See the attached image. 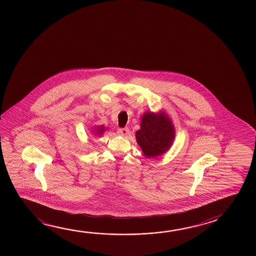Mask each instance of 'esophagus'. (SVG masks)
<instances>
[{"label":"esophagus","mask_w":256,"mask_h":256,"mask_svg":"<svg viewBox=\"0 0 256 256\" xmlns=\"http://www.w3.org/2000/svg\"><path fill=\"white\" fill-rule=\"evenodd\" d=\"M118 134L123 136H126L130 134V130L128 128H118Z\"/></svg>","instance_id":"1"}]
</instances>
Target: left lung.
Returning a JSON list of instances; mask_svg holds the SVG:
<instances>
[{
    "mask_svg": "<svg viewBox=\"0 0 256 256\" xmlns=\"http://www.w3.org/2000/svg\"><path fill=\"white\" fill-rule=\"evenodd\" d=\"M136 138L144 155L146 158H154L164 154L170 148L175 138V128L172 120L164 112H148L142 115Z\"/></svg>",
    "mask_w": 256,
    "mask_h": 256,
    "instance_id": "8db88e82",
    "label": "left lung"
}]
</instances>
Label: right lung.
Masks as SVG:
<instances>
[{
  "instance_id": "obj_1",
  "label": "right lung",
  "mask_w": 256,
  "mask_h": 256,
  "mask_svg": "<svg viewBox=\"0 0 256 256\" xmlns=\"http://www.w3.org/2000/svg\"><path fill=\"white\" fill-rule=\"evenodd\" d=\"M105 128L104 126H96V134H102L104 132Z\"/></svg>"
}]
</instances>
